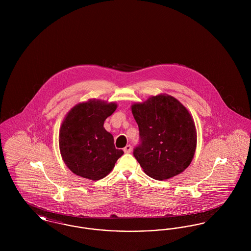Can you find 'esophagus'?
I'll list each match as a JSON object with an SVG mask.
<instances>
[{
  "label": "esophagus",
  "mask_w": 251,
  "mask_h": 251,
  "mask_svg": "<svg viewBox=\"0 0 251 251\" xmlns=\"http://www.w3.org/2000/svg\"><path fill=\"white\" fill-rule=\"evenodd\" d=\"M123 151H124V152H125V153H130L131 151V145H127V146L123 149Z\"/></svg>",
  "instance_id": "esophagus-1"
}]
</instances>
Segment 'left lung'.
Returning a JSON list of instances; mask_svg holds the SVG:
<instances>
[{"instance_id": "1", "label": "left lung", "mask_w": 251, "mask_h": 251, "mask_svg": "<svg viewBox=\"0 0 251 251\" xmlns=\"http://www.w3.org/2000/svg\"><path fill=\"white\" fill-rule=\"evenodd\" d=\"M131 109L141 138L133 155L144 172L158 180L183 172L197 148V129L189 111L167 94L151 96Z\"/></svg>"}]
</instances>
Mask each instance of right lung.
Wrapping results in <instances>:
<instances>
[{"mask_svg":"<svg viewBox=\"0 0 251 251\" xmlns=\"http://www.w3.org/2000/svg\"><path fill=\"white\" fill-rule=\"evenodd\" d=\"M117 107L116 102L89 99L74 105L66 115L60 127V153L74 174L91 180L102 179L123 154L103 127Z\"/></svg>","mask_w":251,"mask_h":251,"instance_id":"1","label":"right lung"}]
</instances>
